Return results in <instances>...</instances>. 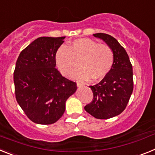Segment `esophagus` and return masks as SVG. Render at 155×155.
<instances>
[{"label":"esophagus","instance_id":"1","mask_svg":"<svg viewBox=\"0 0 155 155\" xmlns=\"http://www.w3.org/2000/svg\"><path fill=\"white\" fill-rule=\"evenodd\" d=\"M77 85H78V87H82V86L84 85V82L78 81L77 82Z\"/></svg>","mask_w":155,"mask_h":155}]
</instances>
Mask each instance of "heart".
<instances>
[{
  "label": "heart",
  "instance_id": "1",
  "mask_svg": "<svg viewBox=\"0 0 155 155\" xmlns=\"http://www.w3.org/2000/svg\"><path fill=\"white\" fill-rule=\"evenodd\" d=\"M80 59L78 69L71 74L74 79L102 80L110 72L114 63L112 48L105 43H98L88 38L73 40L68 46H61L55 55L57 68L64 76H68Z\"/></svg>",
  "mask_w": 155,
  "mask_h": 155
}]
</instances>
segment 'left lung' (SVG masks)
<instances>
[{
  "label": "left lung",
  "mask_w": 155,
  "mask_h": 155,
  "mask_svg": "<svg viewBox=\"0 0 155 155\" xmlns=\"http://www.w3.org/2000/svg\"><path fill=\"white\" fill-rule=\"evenodd\" d=\"M93 35L112 48L114 63L110 72L98 84L89 86L93 99L84 109L94 118L106 120L120 115L127 107L134 90L133 68L125 49L114 37L105 33Z\"/></svg>",
  "instance_id": "8db88e82"
}]
</instances>
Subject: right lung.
I'll list each match as a JSON object with an SVG mask.
<instances>
[{
    "mask_svg": "<svg viewBox=\"0 0 155 155\" xmlns=\"http://www.w3.org/2000/svg\"><path fill=\"white\" fill-rule=\"evenodd\" d=\"M63 37H39L21 52L14 71L18 103L30 120L54 124L64 114L66 101L76 91V82L56 68L55 55Z\"/></svg>",
    "mask_w": 155,
    "mask_h": 155,
    "instance_id": "obj_1",
    "label": "right lung"
}]
</instances>
